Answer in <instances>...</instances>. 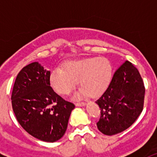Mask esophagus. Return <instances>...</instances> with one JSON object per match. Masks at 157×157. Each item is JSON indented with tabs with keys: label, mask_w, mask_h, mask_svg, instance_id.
Here are the masks:
<instances>
[{
	"label": "esophagus",
	"mask_w": 157,
	"mask_h": 157,
	"mask_svg": "<svg viewBox=\"0 0 157 157\" xmlns=\"http://www.w3.org/2000/svg\"><path fill=\"white\" fill-rule=\"evenodd\" d=\"M85 105V102H77V103H75L76 106H84Z\"/></svg>",
	"instance_id": "1"
}]
</instances>
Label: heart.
<instances>
[{
  "instance_id": "1",
  "label": "heart",
  "mask_w": 157,
  "mask_h": 157,
  "mask_svg": "<svg viewBox=\"0 0 157 157\" xmlns=\"http://www.w3.org/2000/svg\"><path fill=\"white\" fill-rule=\"evenodd\" d=\"M113 67L109 59L87 57L67 62L64 69L56 67L50 75L53 90L61 95H67L76 86L78 80L81 88L77 98L90 95L98 98L105 92L110 85Z\"/></svg>"
}]
</instances>
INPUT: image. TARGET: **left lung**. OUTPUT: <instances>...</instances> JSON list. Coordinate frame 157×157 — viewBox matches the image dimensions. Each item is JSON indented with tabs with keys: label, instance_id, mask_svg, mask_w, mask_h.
Segmentation results:
<instances>
[{
	"label": "left lung",
	"instance_id": "obj_1",
	"mask_svg": "<svg viewBox=\"0 0 157 157\" xmlns=\"http://www.w3.org/2000/svg\"><path fill=\"white\" fill-rule=\"evenodd\" d=\"M145 91L138 70L126 60L115 71L109 86L96 101L101 109L98 130L105 135H114L130 127L143 110Z\"/></svg>",
	"mask_w": 157,
	"mask_h": 157
}]
</instances>
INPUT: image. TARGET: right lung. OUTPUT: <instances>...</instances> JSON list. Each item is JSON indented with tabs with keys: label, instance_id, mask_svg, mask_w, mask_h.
I'll list each match as a JSON object with an SVG mask.
<instances>
[{
	"label": "right lung",
	"instance_id": "obj_1",
	"mask_svg": "<svg viewBox=\"0 0 157 157\" xmlns=\"http://www.w3.org/2000/svg\"><path fill=\"white\" fill-rule=\"evenodd\" d=\"M12 109L16 120L28 134L41 141L60 139L67 127L75 105L54 92L50 71L37 62L19 72L12 94Z\"/></svg>",
	"mask_w": 157,
	"mask_h": 157
}]
</instances>
